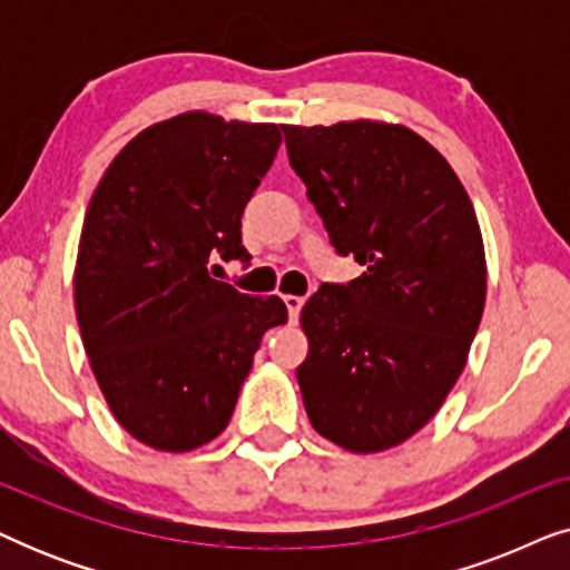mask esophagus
Here are the masks:
<instances>
[{"label": "esophagus", "mask_w": 570, "mask_h": 570, "mask_svg": "<svg viewBox=\"0 0 570 570\" xmlns=\"http://www.w3.org/2000/svg\"><path fill=\"white\" fill-rule=\"evenodd\" d=\"M285 306H287V316H291V322H298L301 308H303L301 295H285Z\"/></svg>", "instance_id": "1"}]
</instances>
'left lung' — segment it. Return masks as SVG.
<instances>
[{
    "instance_id": "left-lung-1",
    "label": "left lung",
    "mask_w": 570,
    "mask_h": 570,
    "mask_svg": "<svg viewBox=\"0 0 570 570\" xmlns=\"http://www.w3.org/2000/svg\"><path fill=\"white\" fill-rule=\"evenodd\" d=\"M283 131L332 246L363 267L301 311L303 404L324 439L376 454L415 435L464 371L488 287L478 215L446 158L402 124Z\"/></svg>"
}]
</instances>
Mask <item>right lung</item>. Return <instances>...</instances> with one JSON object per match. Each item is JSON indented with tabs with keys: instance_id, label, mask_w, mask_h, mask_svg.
Returning a JSON list of instances; mask_svg holds the SVG:
<instances>
[{
	"instance_id": "1",
	"label": "right lung",
	"mask_w": 570,
	"mask_h": 570,
	"mask_svg": "<svg viewBox=\"0 0 570 570\" xmlns=\"http://www.w3.org/2000/svg\"><path fill=\"white\" fill-rule=\"evenodd\" d=\"M277 124L186 111L139 131L85 213L75 311L114 417L158 451L199 449L230 423L277 295L238 293L215 259L248 262L240 215L283 142Z\"/></svg>"
}]
</instances>
